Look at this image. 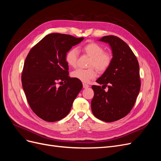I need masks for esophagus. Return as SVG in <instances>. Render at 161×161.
<instances>
[{
	"mask_svg": "<svg viewBox=\"0 0 161 161\" xmlns=\"http://www.w3.org/2000/svg\"><path fill=\"white\" fill-rule=\"evenodd\" d=\"M89 85L83 83V88H84V89H87V88H89Z\"/></svg>",
	"mask_w": 161,
	"mask_h": 161,
	"instance_id": "34e87169",
	"label": "esophagus"
}]
</instances>
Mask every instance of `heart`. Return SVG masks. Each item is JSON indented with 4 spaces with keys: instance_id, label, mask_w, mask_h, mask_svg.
Segmentation results:
<instances>
[{
    "instance_id": "heart-1",
    "label": "heart",
    "mask_w": 161,
    "mask_h": 161,
    "mask_svg": "<svg viewBox=\"0 0 161 161\" xmlns=\"http://www.w3.org/2000/svg\"><path fill=\"white\" fill-rule=\"evenodd\" d=\"M104 47L99 43L92 42L82 46V50L85 54L89 56L90 60L88 69H78L72 72V76L82 82L87 83L91 80L94 79L97 76V70L103 72L109 69L113 56L109 51L104 50ZM78 50L76 48L72 47L68 51L65 55V60L70 66L75 67L77 64Z\"/></svg>"
}]
</instances>
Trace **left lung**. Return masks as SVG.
<instances>
[{
    "instance_id": "obj_1",
    "label": "left lung",
    "mask_w": 161,
    "mask_h": 161,
    "mask_svg": "<svg viewBox=\"0 0 161 161\" xmlns=\"http://www.w3.org/2000/svg\"><path fill=\"white\" fill-rule=\"evenodd\" d=\"M100 41L109 43L113 60L96 80L103 86H92L94 97L91 109L97 118L111 122L124 118L133 108L140 89V68L134 52L121 39L106 36ZM106 86L108 92L104 91Z\"/></svg>"
}]
</instances>
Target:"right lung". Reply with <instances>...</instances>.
I'll use <instances>...</instances> for the list:
<instances>
[{
  "mask_svg": "<svg viewBox=\"0 0 161 161\" xmlns=\"http://www.w3.org/2000/svg\"><path fill=\"white\" fill-rule=\"evenodd\" d=\"M83 39L51 33L28 53L22 71V86L31 109L43 120L53 122L65 118L82 88L80 80L69 76L65 55Z\"/></svg>",
  "mask_w": 161,
  "mask_h": 161,
  "instance_id": "add662e5",
  "label": "right lung"
}]
</instances>
